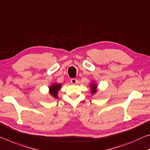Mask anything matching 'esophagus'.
<instances>
[{"instance_id":"1","label":"esophagus","mask_w":150,"mask_h":150,"mask_svg":"<svg viewBox=\"0 0 150 150\" xmlns=\"http://www.w3.org/2000/svg\"><path fill=\"white\" fill-rule=\"evenodd\" d=\"M70 82H71V83H72V84H75L77 82V80L76 79V78H72V79H71V80H70Z\"/></svg>"}]
</instances>
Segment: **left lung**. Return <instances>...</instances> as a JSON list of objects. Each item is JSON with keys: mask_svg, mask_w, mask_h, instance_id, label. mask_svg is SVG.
<instances>
[{"mask_svg": "<svg viewBox=\"0 0 150 150\" xmlns=\"http://www.w3.org/2000/svg\"><path fill=\"white\" fill-rule=\"evenodd\" d=\"M90 88H91V93L92 94H94L97 91V90H96L97 86L93 83V84H92L91 86H90Z\"/></svg>", "mask_w": 150, "mask_h": 150, "instance_id": "8db88e82", "label": "left lung"}]
</instances>
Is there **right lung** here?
<instances>
[{
	"label": "right lung",
	"mask_w": 150,
	"mask_h": 150,
	"mask_svg": "<svg viewBox=\"0 0 150 150\" xmlns=\"http://www.w3.org/2000/svg\"><path fill=\"white\" fill-rule=\"evenodd\" d=\"M61 86H62L61 84H54L52 86H50L49 89H50V94L51 96L55 98H58V92Z\"/></svg>",
	"instance_id": "obj_1"
}]
</instances>
